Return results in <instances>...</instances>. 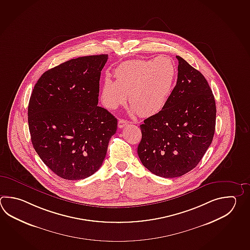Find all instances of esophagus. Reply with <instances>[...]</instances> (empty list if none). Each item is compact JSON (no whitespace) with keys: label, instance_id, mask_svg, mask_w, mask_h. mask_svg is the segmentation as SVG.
I'll use <instances>...</instances> for the list:
<instances>
[{"label":"esophagus","instance_id":"34e87169","mask_svg":"<svg viewBox=\"0 0 250 250\" xmlns=\"http://www.w3.org/2000/svg\"><path fill=\"white\" fill-rule=\"evenodd\" d=\"M129 122H128L127 120H125V119H119L118 120V127L123 128L125 127L126 125H128Z\"/></svg>","mask_w":250,"mask_h":250}]
</instances>
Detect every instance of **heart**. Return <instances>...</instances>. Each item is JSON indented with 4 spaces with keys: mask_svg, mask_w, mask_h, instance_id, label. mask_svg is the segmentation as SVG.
Returning a JSON list of instances; mask_svg holds the SVG:
<instances>
[{
    "mask_svg": "<svg viewBox=\"0 0 250 250\" xmlns=\"http://www.w3.org/2000/svg\"><path fill=\"white\" fill-rule=\"evenodd\" d=\"M116 81L106 77L100 89L102 104L116 109L126 102L133 112L151 117L160 112L168 102L176 77V66L167 57L154 60H132L114 70Z\"/></svg>",
    "mask_w": 250,
    "mask_h": 250,
    "instance_id": "obj_1",
    "label": "heart"
}]
</instances>
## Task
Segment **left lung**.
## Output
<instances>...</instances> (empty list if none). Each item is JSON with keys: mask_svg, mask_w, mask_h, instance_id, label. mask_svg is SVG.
Segmentation results:
<instances>
[{"mask_svg": "<svg viewBox=\"0 0 250 250\" xmlns=\"http://www.w3.org/2000/svg\"><path fill=\"white\" fill-rule=\"evenodd\" d=\"M176 58V85L163 109L140 125L143 137L137 150L143 166L165 178L195 168L215 129V101L208 83L182 57Z\"/></svg>", "mask_w": 250, "mask_h": 250, "instance_id": "obj_1", "label": "left lung"}]
</instances>
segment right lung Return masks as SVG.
I'll return each mask as SVG.
<instances>
[{"mask_svg":"<svg viewBox=\"0 0 250 250\" xmlns=\"http://www.w3.org/2000/svg\"><path fill=\"white\" fill-rule=\"evenodd\" d=\"M107 54L79 57L44 72L28 104L31 141L42 162L66 180L102 167L117 119L97 106Z\"/></svg>","mask_w":250,"mask_h":250,"instance_id":"add662e5","label":"right lung"}]
</instances>
